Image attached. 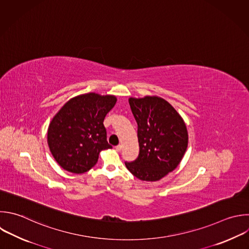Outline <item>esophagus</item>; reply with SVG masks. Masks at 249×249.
<instances>
[{
    "label": "esophagus",
    "mask_w": 249,
    "mask_h": 249,
    "mask_svg": "<svg viewBox=\"0 0 249 249\" xmlns=\"http://www.w3.org/2000/svg\"><path fill=\"white\" fill-rule=\"evenodd\" d=\"M115 149H116V151L121 152V151L123 150V145H118V146H116V147H115Z\"/></svg>",
    "instance_id": "1"
}]
</instances>
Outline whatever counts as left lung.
Segmentation results:
<instances>
[{
    "instance_id": "1",
    "label": "left lung",
    "mask_w": 249,
    "mask_h": 249,
    "mask_svg": "<svg viewBox=\"0 0 249 249\" xmlns=\"http://www.w3.org/2000/svg\"><path fill=\"white\" fill-rule=\"evenodd\" d=\"M137 123L138 157L125 161L138 179L157 181L177 167L188 147L186 124L176 110L158 96L129 98Z\"/></svg>"
}]
</instances>
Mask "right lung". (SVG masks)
Masks as SVG:
<instances>
[{
	"instance_id": "add662e5",
	"label": "right lung",
	"mask_w": 249,
	"mask_h": 249,
	"mask_svg": "<svg viewBox=\"0 0 249 249\" xmlns=\"http://www.w3.org/2000/svg\"><path fill=\"white\" fill-rule=\"evenodd\" d=\"M116 102L113 95L87 93L69 100L54 116L48 143L63 169L77 174L87 172L96 164L102 150L112 148L103 122Z\"/></svg>"
}]
</instances>
